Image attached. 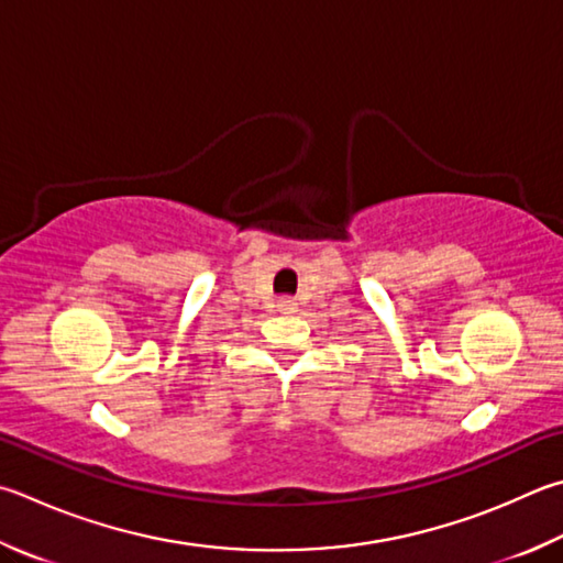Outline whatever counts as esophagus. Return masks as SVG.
I'll use <instances>...</instances> for the list:
<instances>
[{
    "label": "esophagus",
    "mask_w": 563,
    "mask_h": 563,
    "mask_svg": "<svg viewBox=\"0 0 563 563\" xmlns=\"http://www.w3.org/2000/svg\"><path fill=\"white\" fill-rule=\"evenodd\" d=\"M278 310L285 312V314H290V312L298 310V300H295V298H280L278 300Z\"/></svg>",
    "instance_id": "34e87169"
}]
</instances>
